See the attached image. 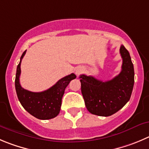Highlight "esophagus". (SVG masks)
Masks as SVG:
<instances>
[{"label": "esophagus", "mask_w": 149, "mask_h": 149, "mask_svg": "<svg viewBox=\"0 0 149 149\" xmlns=\"http://www.w3.org/2000/svg\"><path fill=\"white\" fill-rule=\"evenodd\" d=\"M82 70H83V69L81 68H78L76 70V74L79 75L80 73H81V72H82Z\"/></svg>", "instance_id": "1"}]
</instances>
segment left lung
Listing matches in <instances>:
<instances>
[{
    "label": "left lung",
    "mask_w": 149,
    "mask_h": 149,
    "mask_svg": "<svg viewBox=\"0 0 149 149\" xmlns=\"http://www.w3.org/2000/svg\"><path fill=\"white\" fill-rule=\"evenodd\" d=\"M120 54L122 70L111 80L102 81L93 76H79L85 106L90 113L107 117L113 115L129 101L134 82V66L129 53L123 45Z\"/></svg>",
    "instance_id": "8db88e82"
}]
</instances>
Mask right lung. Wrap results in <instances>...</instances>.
Here are the masks:
<instances>
[{
  "instance_id": "obj_1",
  "label": "right lung",
  "mask_w": 149,
  "mask_h": 149,
  "mask_svg": "<svg viewBox=\"0 0 149 149\" xmlns=\"http://www.w3.org/2000/svg\"><path fill=\"white\" fill-rule=\"evenodd\" d=\"M26 52V51H25L22 54L20 63L17 68L15 90L18 99L23 108L37 118L40 120L54 118L60 112L62 96L65 88L71 80L76 79V76L74 73H71L65 76L49 89L40 93L25 90L20 84V76L21 73L20 64Z\"/></svg>"
}]
</instances>
